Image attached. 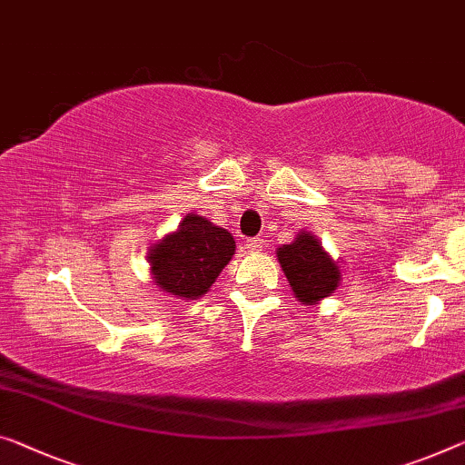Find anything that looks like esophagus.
<instances>
[{"mask_svg": "<svg viewBox=\"0 0 465 465\" xmlns=\"http://www.w3.org/2000/svg\"><path fill=\"white\" fill-rule=\"evenodd\" d=\"M263 245H266V241H263L262 237H253V239L247 241V249L252 253H260L262 249H263Z\"/></svg>", "mask_w": 465, "mask_h": 465, "instance_id": "34e87169", "label": "esophagus"}]
</instances>
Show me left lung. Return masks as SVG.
Here are the masks:
<instances>
[{
  "mask_svg": "<svg viewBox=\"0 0 465 465\" xmlns=\"http://www.w3.org/2000/svg\"><path fill=\"white\" fill-rule=\"evenodd\" d=\"M276 255L299 302L312 305L337 289L341 278L337 263L310 232H302L291 245H282Z\"/></svg>",
  "mask_w": 465,
  "mask_h": 465,
  "instance_id": "1",
  "label": "left lung"
}]
</instances>
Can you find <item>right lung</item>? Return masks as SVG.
Listing matches in <instances>:
<instances>
[{
	"label": "right lung",
	"instance_id": "right-lung-1",
	"mask_svg": "<svg viewBox=\"0 0 465 465\" xmlns=\"http://www.w3.org/2000/svg\"><path fill=\"white\" fill-rule=\"evenodd\" d=\"M234 255V239L224 228L189 213L178 231L149 252L155 282L170 295L197 299L216 282Z\"/></svg>",
	"mask_w": 465,
	"mask_h": 465
}]
</instances>
